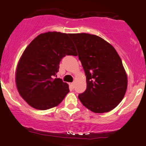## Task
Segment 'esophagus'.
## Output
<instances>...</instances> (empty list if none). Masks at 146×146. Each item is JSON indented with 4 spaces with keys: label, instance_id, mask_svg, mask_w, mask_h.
Here are the masks:
<instances>
[{
    "label": "esophagus",
    "instance_id": "esophagus-1",
    "mask_svg": "<svg viewBox=\"0 0 146 146\" xmlns=\"http://www.w3.org/2000/svg\"><path fill=\"white\" fill-rule=\"evenodd\" d=\"M69 86H71L72 88H74V83H73V82L69 83Z\"/></svg>",
    "mask_w": 146,
    "mask_h": 146
}]
</instances>
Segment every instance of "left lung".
Here are the masks:
<instances>
[{"mask_svg":"<svg viewBox=\"0 0 146 146\" xmlns=\"http://www.w3.org/2000/svg\"><path fill=\"white\" fill-rule=\"evenodd\" d=\"M69 36L86 77V90L78 98L93 113L110 111L123 100L128 86L121 58L115 48L100 36L85 33Z\"/></svg>","mask_w":146,"mask_h":146,"instance_id":"left-lung-1","label":"left lung"}]
</instances>
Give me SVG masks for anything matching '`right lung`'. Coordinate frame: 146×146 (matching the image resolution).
Wrapping results in <instances>:
<instances>
[{
  "mask_svg": "<svg viewBox=\"0 0 146 146\" xmlns=\"http://www.w3.org/2000/svg\"><path fill=\"white\" fill-rule=\"evenodd\" d=\"M69 33L48 31L35 38L18 61L16 84L27 103L38 110L59 105L69 92L68 84L53 78L59 71L60 62L66 56H76Z\"/></svg>",
  "mask_w": 146,
  "mask_h": 146,
  "instance_id": "1",
  "label": "right lung"
}]
</instances>
